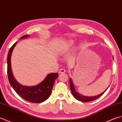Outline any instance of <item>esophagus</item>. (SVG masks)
Listing matches in <instances>:
<instances>
[{
	"label": "esophagus",
	"mask_w": 122,
	"mask_h": 122,
	"mask_svg": "<svg viewBox=\"0 0 122 122\" xmlns=\"http://www.w3.org/2000/svg\"><path fill=\"white\" fill-rule=\"evenodd\" d=\"M65 72H66V70L65 69H63V68L60 69L59 70V72L60 73V74H62V73H65Z\"/></svg>",
	"instance_id": "esophagus-1"
}]
</instances>
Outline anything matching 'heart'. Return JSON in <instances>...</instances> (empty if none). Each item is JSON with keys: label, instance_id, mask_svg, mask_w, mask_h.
<instances>
[{"label": "heart", "instance_id": "1", "mask_svg": "<svg viewBox=\"0 0 122 122\" xmlns=\"http://www.w3.org/2000/svg\"><path fill=\"white\" fill-rule=\"evenodd\" d=\"M72 43H73L72 41H71L70 44H72ZM70 45H65V46H64V47H63V50H63V51H65V50H68V48H69V46H70Z\"/></svg>", "mask_w": 122, "mask_h": 122}]
</instances>
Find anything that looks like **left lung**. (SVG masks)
<instances>
[{"label":"left lung","mask_w":122,"mask_h":122,"mask_svg":"<svg viewBox=\"0 0 122 122\" xmlns=\"http://www.w3.org/2000/svg\"><path fill=\"white\" fill-rule=\"evenodd\" d=\"M112 58H113V60H114V57H112ZM69 81H70V90H71V93H72V96H74V98L75 99H76L77 100L80 101H81V102H90V101H94V100H95L98 99L101 96H102L103 94L106 91V90H107L108 89V87L107 89H106L105 91L103 92L102 93L98 95V96H93V97L84 96H82L81 94H79L78 92H77L76 91V89H75V87L74 86V83H73L72 79L71 78H70ZM108 87H109V86H108Z\"/></svg>","instance_id":"8db88e82"}]
</instances>
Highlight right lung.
<instances>
[{
    "label": "right lung",
    "mask_w": 122,
    "mask_h": 122,
    "mask_svg": "<svg viewBox=\"0 0 122 122\" xmlns=\"http://www.w3.org/2000/svg\"><path fill=\"white\" fill-rule=\"evenodd\" d=\"M28 37L29 35H25L22 37L20 39ZM16 44L17 41L10 47L8 53L7 61L9 82L17 94L25 100L32 103H41L45 101L51 94L54 81L59 76L58 74L51 73L48 74L41 83L34 86H24L17 82L13 74L11 67V56Z\"/></svg>",
    "instance_id": "obj_1"
}]
</instances>
